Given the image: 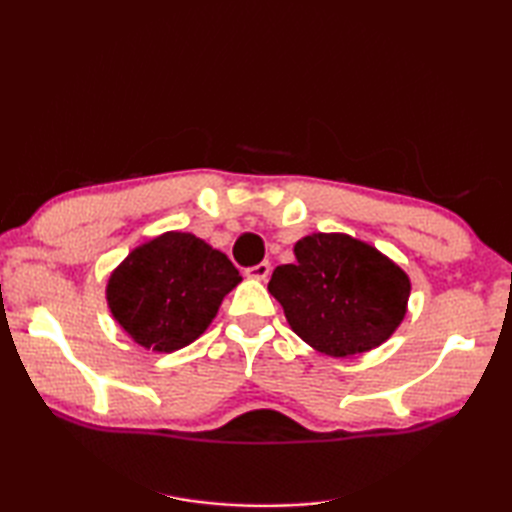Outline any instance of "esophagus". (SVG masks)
Masks as SVG:
<instances>
[{"label": "esophagus", "mask_w": 512, "mask_h": 512, "mask_svg": "<svg viewBox=\"0 0 512 512\" xmlns=\"http://www.w3.org/2000/svg\"><path fill=\"white\" fill-rule=\"evenodd\" d=\"M244 275H246L248 279L264 281V279L270 275V264H268V262H262V264H257V266H250V268L244 270Z\"/></svg>", "instance_id": "esophagus-1"}]
</instances>
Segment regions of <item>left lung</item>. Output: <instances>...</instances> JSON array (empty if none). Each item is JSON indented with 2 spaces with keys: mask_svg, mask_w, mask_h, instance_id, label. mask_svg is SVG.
I'll use <instances>...</instances> for the list:
<instances>
[{
  "mask_svg": "<svg viewBox=\"0 0 512 512\" xmlns=\"http://www.w3.org/2000/svg\"><path fill=\"white\" fill-rule=\"evenodd\" d=\"M295 264L268 281L288 325L325 356L383 345L407 314L409 275L372 244L345 233H312L295 244Z\"/></svg>",
  "mask_w": 512,
  "mask_h": 512,
  "instance_id": "obj_1",
  "label": "left lung"
}]
</instances>
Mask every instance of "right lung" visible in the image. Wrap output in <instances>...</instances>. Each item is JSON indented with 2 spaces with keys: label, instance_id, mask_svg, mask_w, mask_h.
Here are the masks:
<instances>
[{
  "label": "right lung",
  "instance_id": "obj_1",
  "mask_svg": "<svg viewBox=\"0 0 512 512\" xmlns=\"http://www.w3.org/2000/svg\"><path fill=\"white\" fill-rule=\"evenodd\" d=\"M239 281L220 250L193 233L167 231L136 246L112 270L105 299L129 339L169 354L204 334Z\"/></svg>",
  "mask_w": 512,
  "mask_h": 512
}]
</instances>
